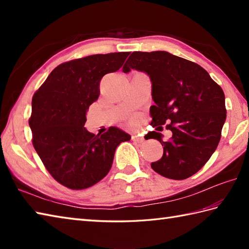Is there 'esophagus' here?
Returning a JSON list of instances; mask_svg holds the SVG:
<instances>
[{
    "mask_svg": "<svg viewBox=\"0 0 249 249\" xmlns=\"http://www.w3.org/2000/svg\"><path fill=\"white\" fill-rule=\"evenodd\" d=\"M131 140L137 142V143H142V142H144L143 137H140L139 135H133V136H131Z\"/></svg>",
    "mask_w": 249,
    "mask_h": 249,
    "instance_id": "1",
    "label": "esophagus"
}]
</instances>
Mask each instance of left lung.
<instances>
[{"label":"left lung","mask_w":249,"mask_h":249,"mask_svg":"<svg viewBox=\"0 0 249 249\" xmlns=\"http://www.w3.org/2000/svg\"><path fill=\"white\" fill-rule=\"evenodd\" d=\"M131 70L145 72L152 82V126L170 123L172 131L168 141L147 133L163 146L162 157L151 167L168 178L192 177L219 143L227 118L224 91L204 68L167 51L133 52L123 66L124 72Z\"/></svg>","instance_id":"1"}]
</instances>
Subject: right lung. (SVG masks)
Listing matches in <instances>:
<instances>
[{
    "instance_id": "1",
    "label": "right lung",
    "mask_w": 249,
    "mask_h": 249,
    "mask_svg": "<svg viewBox=\"0 0 249 249\" xmlns=\"http://www.w3.org/2000/svg\"><path fill=\"white\" fill-rule=\"evenodd\" d=\"M129 52L94 54L63 63L50 72L32 99L29 121L33 145L47 170L71 189H84L104 178L114 153L130 136L118 127L94 135L84 127L99 83L119 71Z\"/></svg>"
}]
</instances>
